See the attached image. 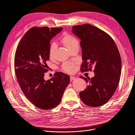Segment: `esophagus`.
Returning a JSON list of instances; mask_svg holds the SVG:
<instances>
[{"mask_svg": "<svg viewBox=\"0 0 135 135\" xmlns=\"http://www.w3.org/2000/svg\"><path fill=\"white\" fill-rule=\"evenodd\" d=\"M76 77H74V76H70V80L71 81H72L73 80H74V79H75Z\"/></svg>", "mask_w": 135, "mask_h": 135, "instance_id": "34e87169", "label": "esophagus"}]
</instances>
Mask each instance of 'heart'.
<instances>
[{"mask_svg":"<svg viewBox=\"0 0 135 135\" xmlns=\"http://www.w3.org/2000/svg\"><path fill=\"white\" fill-rule=\"evenodd\" d=\"M61 42L65 47L68 49L69 51H71L73 48L79 46L78 39L72 35L68 33H65L63 34V36L61 39ZM56 48V44L55 43H53L51 44L49 49V56L50 58L52 59L54 57ZM63 69L64 71L66 72L72 73L75 69V66L71 63H65L63 65Z\"/></svg>","mask_w":135,"mask_h":135,"instance_id":"heart-1","label":"heart"}]
</instances>
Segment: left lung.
Instances as JSON below:
<instances>
[{"instance_id": "left-lung-1", "label": "left lung", "mask_w": 135, "mask_h": 135, "mask_svg": "<svg viewBox=\"0 0 135 135\" xmlns=\"http://www.w3.org/2000/svg\"><path fill=\"white\" fill-rule=\"evenodd\" d=\"M72 32L81 40V71L94 68L93 77H79L88 82L79 97L87 106H101L113 96L120 79L121 59L118 49L108 34L92 25L74 26Z\"/></svg>"}]
</instances>
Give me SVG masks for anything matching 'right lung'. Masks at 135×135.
Masks as SVG:
<instances>
[{"label": "right lung", "instance_id": "right-lung-1", "mask_svg": "<svg viewBox=\"0 0 135 135\" xmlns=\"http://www.w3.org/2000/svg\"><path fill=\"white\" fill-rule=\"evenodd\" d=\"M63 28L33 27L24 35L14 58L15 73L24 95L34 105L42 109L58 105L70 82L68 74L56 72L54 77L44 79L46 62L49 61L50 41Z\"/></svg>", "mask_w": 135, "mask_h": 135}]
</instances>
